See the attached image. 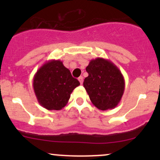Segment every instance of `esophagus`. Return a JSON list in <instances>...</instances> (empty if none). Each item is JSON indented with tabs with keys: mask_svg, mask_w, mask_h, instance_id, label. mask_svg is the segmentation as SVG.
<instances>
[{
	"mask_svg": "<svg viewBox=\"0 0 160 160\" xmlns=\"http://www.w3.org/2000/svg\"><path fill=\"white\" fill-rule=\"evenodd\" d=\"M78 80H79V81H80V84H82V82H83V78H82V76H80V78H78Z\"/></svg>",
	"mask_w": 160,
	"mask_h": 160,
	"instance_id": "1",
	"label": "esophagus"
}]
</instances>
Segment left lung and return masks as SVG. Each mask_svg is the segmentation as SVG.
<instances>
[{
    "label": "left lung",
    "instance_id": "obj_1",
    "mask_svg": "<svg viewBox=\"0 0 160 160\" xmlns=\"http://www.w3.org/2000/svg\"><path fill=\"white\" fill-rule=\"evenodd\" d=\"M86 70L89 76L84 79L83 86L92 103L101 111L115 108L125 90V80L120 70L103 58L92 59Z\"/></svg>",
    "mask_w": 160,
    "mask_h": 160
}]
</instances>
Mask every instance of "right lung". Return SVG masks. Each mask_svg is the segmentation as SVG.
Wrapping results in <instances>:
<instances>
[{"label": "right lung", "instance_id": "right-lung-1", "mask_svg": "<svg viewBox=\"0 0 160 160\" xmlns=\"http://www.w3.org/2000/svg\"><path fill=\"white\" fill-rule=\"evenodd\" d=\"M80 82L60 60H49L34 74L33 88L38 102L49 111H59L65 107L71 94Z\"/></svg>", "mask_w": 160, "mask_h": 160}]
</instances>
